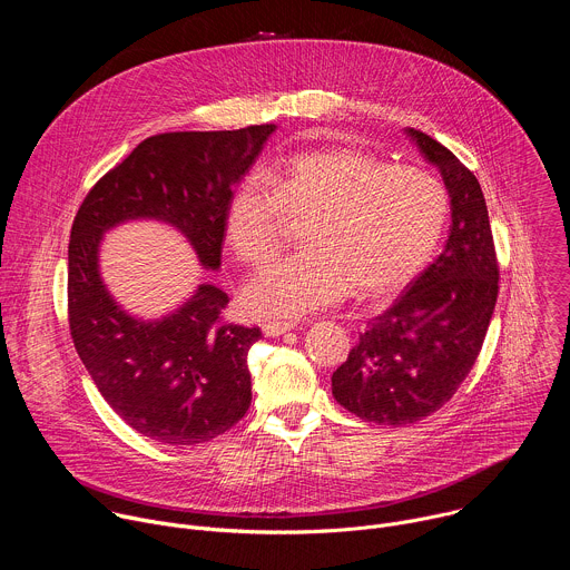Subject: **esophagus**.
I'll list each match as a JSON object with an SVG mask.
<instances>
[{
    "instance_id": "1",
    "label": "esophagus",
    "mask_w": 570,
    "mask_h": 570,
    "mask_svg": "<svg viewBox=\"0 0 570 570\" xmlns=\"http://www.w3.org/2000/svg\"><path fill=\"white\" fill-rule=\"evenodd\" d=\"M295 330V322H286V320H271L264 324V334L266 336H282L286 332Z\"/></svg>"
}]
</instances>
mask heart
I'll return each mask as SVG.
<instances>
[{
	"mask_svg": "<svg viewBox=\"0 0 570 570\" xmlns=\"http://www.w3.org/2000/svg\"><path fill=\"white\" fill-rule=\"evenodd\" d=\"M451 200L444 183L420 167H396L354 146L288 155L264 178H243L223 216L238 262L266 264L288 220H302V250L273 262L243 286L255 317H297L352 293L387 297L438 253Z\"/></svg>",
	"mask_w": 570,
	"mask_h": 570,
	"instance_id": "heart-1",
	"label": "heart"
}]
</instances>
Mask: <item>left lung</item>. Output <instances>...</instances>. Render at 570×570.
<instances>
[{
  "instance_id": "obj_1",
  "label": "left lung",
  "mask_w": 570,
  "mask_h": 570,
  "mask_svg": "<svg viewBox=\"0 0 570 570\" xmlns=\"http://www.w3.org/2000/svg\"><path fill=\"white\" fill-rule=\"evenodd\" d=\"M451 198L442 255L376 315L334 372L336 401L356 417L405 426L438 413L471 372L499 297V259L482 189L431 135L409 128Z\"/></svg>"
}]
</instances>
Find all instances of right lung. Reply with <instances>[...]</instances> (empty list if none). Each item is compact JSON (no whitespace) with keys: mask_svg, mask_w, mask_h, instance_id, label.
<instances>
[{"mask_svg":"<svg viewBox=\"0 0 570 570\" xmlns=\"http://www.w3.org/2000/svg\"><path fill=\"white\" fill-rule=\"evenodd\" d=\"M275 124L238 130H183L146 137L80 203L69 236L67 315L73 347L110 409L137 433L194 446L248 413V352L259 327L227 322L229 297L200 284L176 313L130 317L99 275V240L130 218L178 227L205 268L220 266L223 216L232 187L248 174Z\"/></svg>","mask_w":570,"mask_h":570,"instance_id":"add662e5","label":"right lung"}]
</instances>
